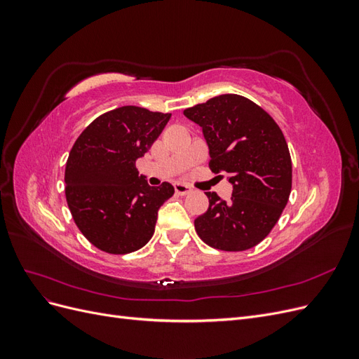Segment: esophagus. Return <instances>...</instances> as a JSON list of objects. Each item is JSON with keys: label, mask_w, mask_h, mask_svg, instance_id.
<instances>
[{"label": "esophagus", "mask_w": 359, "mask_h": 359, "mask_svg": "<svg viewBox=\"0 0 359 359\" xmlns=\"http://www.w3.org/2000/svg\"><path fill=\"white\" fill-rule=\"evenodd\" d=\"M173 187H175V191L181 194V196H186V194H190L193 191V189L184 182H175L173 184Z\"/></svg>", "instance_id": "obj_1"}]
</instances>
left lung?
Listing matches in <instances>:
<instances>
[{"label": "left lung", "instance_id": "1", "mask_svg": "<svg viewBox=\"0 0 359 359\" xmlns=\"http://www.w3.org/2000/svg\"><path fill=\"white\" fill-rule=\"evenodd\" d=\"M184 115L202 127L210 169L226 172L233 186L229 201L206 193L210 206L194 229L205 244L224 252L257 245L278 222L292 189L283 132L262 107L238 94L212 97Z\"/></svg>", "mask_w": 359, "mask_h": 359}]
</instances>
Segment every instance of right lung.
<instances>
[{
	"label": "right lung",
	"mask_w": 359,
	"mask_h": 359,
	"mask_svg": "<svg viewBox=\"0 0 359 359\" xmlns=\"http://www.w3.org/2000/svg\"><path fill=\"white\" fill-rule=\"evenodd\" d=\"M170 114L123 106L86 127L66 163V199L76 226L111 255L142 248L154 233L160 206L173 194L169 182L151 187L136 160L160 136Z\"/></svg>",
	"instance_id": "add662e5"
}]
</instances>
